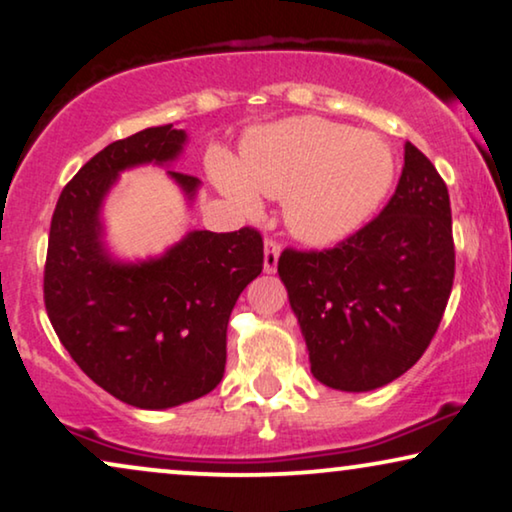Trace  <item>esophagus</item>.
Masks as SVG:
<instances>
[{"mask_svg":"<svg viewBox=\"0 0 512 512\" xmlns=\"http://www.w3.org/2000/svg\"><path fill=\"white\" fill-rule=\"evenodd\" d=\"M279 251H282V244H279L277 240H272V237H268V240H265V272L277 270Z\"/></svg>","mask_w":512,"mask_h":512,"instance_id":"esophagus-1","label":"esophagus"}]
</instances>
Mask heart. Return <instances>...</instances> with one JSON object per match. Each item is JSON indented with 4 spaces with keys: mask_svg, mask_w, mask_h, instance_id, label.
<instances>
[{
    "mask_svg": "<svg viewBox=\"0 0 512 512\" xmlns=\"http://www.w3.org/2000/svg\"><path fill=\"white\" fill-rule=\"evenodd\" d=\"M242 165L214 158L221 191L249 212L258 209L256 191L286 198L293 233L317 244L361 226L394 181V153L380 137L314 116L258 132Z\"/></svg>",
    "mask_w": 512,
    "mask_h": 512,
    "instance_id": "heart-1",
    "label": "heart"
}]
</instances>
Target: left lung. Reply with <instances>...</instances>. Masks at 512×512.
I'll return each mask as SVG.
<instances>
[{
	"mask_svg": "<svg viewBox=\"0 0 512 512\" xmlns=\"http://www.w3.org/2000/svg\"><path fill=\"white\" fill-rule=\"evenodd\" d=\"M387 205L328 249L286 247L277 272L310 352L312 375L340 391L384 387L431 345L454 282L450 193L405 142Z\"/></svg>",
	"mask_w": 512,
	"mask_h": 512,
	"instance_id": "obj_1",
	"label": "left lung"
}]
</instances>
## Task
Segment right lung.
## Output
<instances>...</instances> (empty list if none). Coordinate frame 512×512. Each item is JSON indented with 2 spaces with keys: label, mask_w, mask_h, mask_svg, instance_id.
Instances as JSON below:
<instances>
[{
  "label": "right lung",
  "mask_w": 512,
  "mask_h": 512,
  "mask_svg": "<svg viewBox=\"0 0 512 512\" xmlns=\"http://www.w3.org/2000/svg\"><path fill=\"white\" fill-rule=\"evenodd\" d=\"M184 142V130L160 125L104 146L62 188L48 233L44 303L62 347L104 391L146 410L195 401L221 382L230 312L263 270V237L251 226L195 230L139 265L102 251L97 212L118 172L167 163ZM170 174L188 195L200 184Z\"/></svg>",
  "instance_id": "1"
}]
</instances>
